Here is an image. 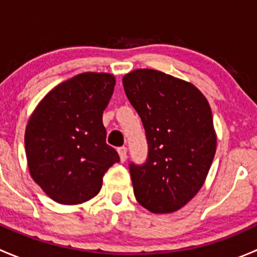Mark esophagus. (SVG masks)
I'll return each mask as SVG.
<instances>
[{"mask_svg": "<svg viewBox=\"0 0 257 257\" xmlns=\"http://www.w3.org/2000/svg\"><path fill=\"white\" fill-rule=\"evenodd\" d=\"M118 153H119V157H120V162L124 163L126 159V148L125 147H120L118 148Z\"/></svg>", "mask_w": 257, "mask_h": 257, "instance_id": "esophagus-1", "label": "esophagus"}]
</instances>
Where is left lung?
Wrapping results in <instances>:
<instances>
[{"mask_svg": "<svg viewBox=\"0 0 257 257\" xmlns=\"http://www.w3.org/2000/svg\"><path fill=\"white\" fill-rule=\"evenodd\" d=\"M123 87L148 144L143 164L129 163L134 195L154 214L177 211L200 190L214 159L216 136L208 100L190 83L154 69L131 72Z\"/></svg>", "mask_w": 257, "mask_h": 257, "instance_id": "8db88e82", "label": "left lung"}]
</instances>
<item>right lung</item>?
Instances as JSON below:
<instances>
[{"label": "right lung", "mask_w": 257, "mask_h": 257, "mask_svg": "<svg viewBox=\"0 0 257 257\" xmlns=\"http://www.w3.org/2000/svg\"><path fill=\"white\" fill-rule=\"evenodd\" d=\"M114 85L112 74H78L52 89L28 120L31 177L57 203L74 205L94 198L103 175L120 160L105 142L102 120Z\"/></svg>", "instance_id": "right-lung-1"}]
</instances>
